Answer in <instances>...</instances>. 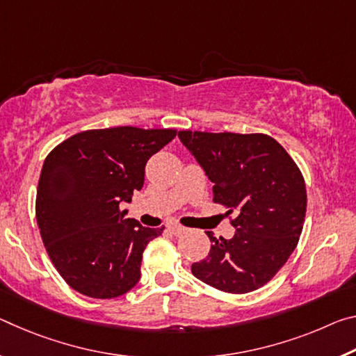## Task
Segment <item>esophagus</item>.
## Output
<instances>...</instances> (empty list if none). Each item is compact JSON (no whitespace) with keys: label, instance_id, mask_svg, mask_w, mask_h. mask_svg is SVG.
<instances>
[{"label":"esophagus","instance_id":"34e87169","mask_svg":"<svg viewBox=\"0 0 356 356\" xmlns=\"http://www.w3.org/2000/svg\"><path fill=\"white\" fill-rule=\"evenodd\" d=\"M168 229L171 231V233H172L174 236H180V234H182L184 231H185V228L182 227V225H177V223H171V225H169V227H168Z\"/></svg>","mask_w":356,"mask_h":356}]
</instances>
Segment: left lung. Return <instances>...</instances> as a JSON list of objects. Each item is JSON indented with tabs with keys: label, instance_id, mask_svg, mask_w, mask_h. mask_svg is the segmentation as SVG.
I'll use <instances>...</instances> for the list:
<instances>
[{
	"label": "left lung",
	"instance_id": "left-lung-1",
	"mask_svg": "<svg viewBox=\"0 0 356 356\" xmlns=\"http://www.w3.org/2000/svg\"><path fill=\"white\" fill-rule=\"evenodd\" d=\"M179 138L213 184V202L227 209L236 233L213 238L209 255L191 264L196 279L242 295L279 273L300 241L307 193L300 168L274 138L263 133L182 129Z\"/></svg>",
	"mask_w": 356,
	"mask_h": 356
}]
</instances>
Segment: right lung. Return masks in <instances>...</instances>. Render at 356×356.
<instances>
[{"mask_svg":"<svg viewBox=\"0 0 356 356\" xmlns=\"http://www.w3.org/2000/svg\"><path fill=\"white\" fill-rule=\"evenodd\" d=\"M177 129H87L46 156L36 193V220L49 258L72 290L111 300L140 277L143 253L165 227L125 218L122 202L144 185L145 163Z\"/></svg>","mask_w":356,"mask_h":356,"instance_id":"1","label":"right lung"}]
</instances>
